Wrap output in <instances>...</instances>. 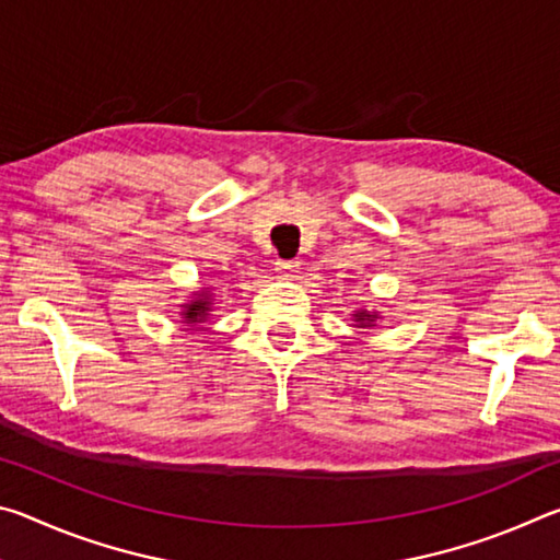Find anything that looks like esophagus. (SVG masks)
<instances>
[{
	"label": "esophagus",
	"mask_w": 560,
	"mask_h": 560,
	"mask_svg": "<svg viewBox=\"0 0 560 560\" xmlns=\"http://www.w3.org/2000/svg\"><path fill=\"white\" fill-rule=\"evenodd\" d=\"M299 269V261H277V273L279 277H293Z\"/></svg>",
	"instance_id": "1"
}]
</instances>
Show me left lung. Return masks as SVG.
Instances as JSON below:
<instances>
[{
    "label": "left lung",
    "instance_id": "left-lung-1",
    "mask_svg": "<svg viewBox=\"0 0 560 560\" xmlns=\"http://www.w3.org/2000/svg\"><path fill=\"white\" fill-rule=\"evenodd\" d=\"M353 318L358 320V328H368V326H375L377 314H375V311H365V308H360V311H355Z\"/></svg>",
    "mask_w": 560,
    "mask_h": 560
}]
</instances>
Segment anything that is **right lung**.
Masks as SVG:
<instances>
[{
  "instance_id": "add662e5",
  "label": "right lung",
  "mask_w": 560,
  "mask_h": 560,
  "mask_svg": "<svg viewBox=\"0 0 560 560\" xmlns=\"http://www.w3.org/2000/svg\"><path fill=\"white\" fill-rule=\"evenodd\" d=\"M212 311V296L207 291L195 293L192 301H187L183 306V324H205L207 316H210Z\"/></svg>"
}]
</instances>
